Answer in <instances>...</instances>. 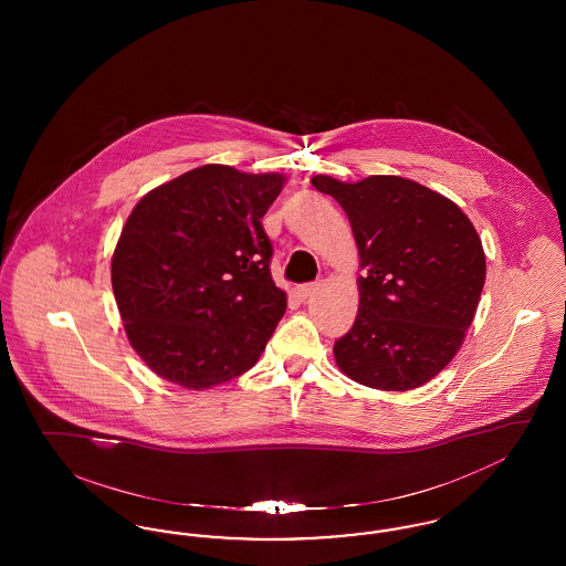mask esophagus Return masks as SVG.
Instances as JSON below:
<instances>
[{
	"label": "esophagus",
	"instance_id": "1",
	"mask_svg": "<svg viewBox=\"0 0 566 566\" xmlns=\"http://www.w3.org/2000/svg\"><path fill=\"white\" fill-rule=\"evenodd\" d=\"M318 289H321V282H310V284H301L296 291H298L301 298H310Z\"/></svg>",
	"mask_w": 566,
	"mask_h": 566
}]
</instances>
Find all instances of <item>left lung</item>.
Segmentation results:
<instances>
[{"mask_svg": "<svg viewBox=\"0 0 566 566\" xmlns=\"http://www.w3.org/2000/svg\"><path fill=\"white\" fill-rule=\"evenodd\" d=\"M312 185L344 208L365 270L356 321L333 348L339 369L377 390L427 384L454 358L482 296L475 227L457 203L399 176Z\"/></svg>", "mask_w": 566, "mask_h": 566, "instance_id": "8db88e82", "label": "left lung"}]
</instances>
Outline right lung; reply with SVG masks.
<instances>
[{
  "label": "right lung",
  "instance_id": "obj_1",
  "mask_svg": "<svg viewBox=\"0 0 566 566\" xmlns=\"http://www.w3.org/2000/svg\"><path fill=\"white\" fill-rule=\"evenodd\" d=\"M284 176L203 165L150 190L112 256L127 337L163 379L201 390L248 371L286 312L261 224Z\"/></svg>",
  "mask_w": 566,
  "mask_h": 566
}]
</instances>
